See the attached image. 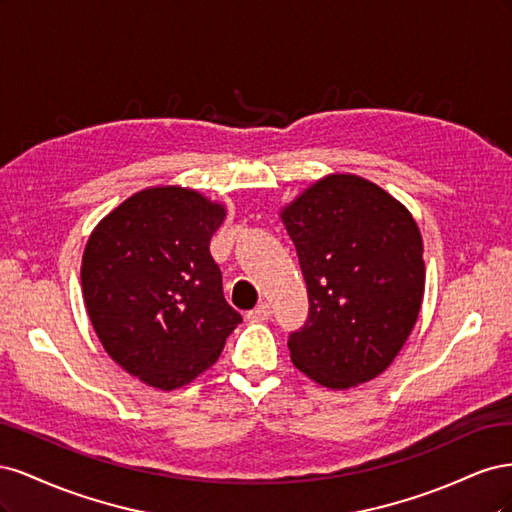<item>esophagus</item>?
<instances>
[{"mask_svg":"<svg viewBox=\"0 0 512 512\" xmlns=\"http://www.w3.org/2000/svg\"><path fill=\"white\" fill-rule=\"evenodd\" d=\"M269 318H271V305L269 303H260L252 309V312H247V320H252V322H262V320H269Z\"/></svg>","mask_w":512,"mask_h":512,"instance_id":"1","label":"esophagus"}]
</instances>
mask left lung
Wrapping results in <instances>:
<instances>
[{
    "instance_id": "1",
    "label": "left lung",
    "mask_w": 512,
    "mask_h": 512,
    "mask_svg": "<svg viewBox=\"0 0 512 512\" xmlns=\"http://www.w3.org/2000/svg\"><path fill=\"white\" fill-rule=\"evenodd\" d=\"M307 284L309 314L290 359L329 389L393 363L425 292L423 241L404 205L356 175H329L282 213Z\"/></svg>"
}]
</instances>
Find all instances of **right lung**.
<instances>
[{
  "label": "right lung",
  "instance_id": "1",
  "mask_svg": "<svg viewBox=\"0 0 512 512\" xmlns=\"http://www.w3.org/2000/svg\"><path fill=\"white\" fill-rule=\"evenodd\" d=\"M224 207L166 185L130 196L91 232L85 307L104 350L153 389L173 391L211 367L243 320L209 252Z\"/></svg>",
  "mask_w": 512,
  "mask_h": 512
}]
</instances>
